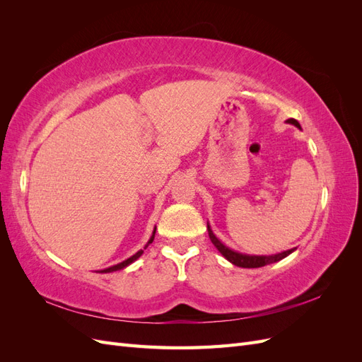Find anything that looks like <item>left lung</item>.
Wrapping results in <instances>:
<instances>
[{
  "instance_id": "8db88e82",
  "label": "left lung",
  "mask_w": 362,
  "mask_h": 362,
  "mask_svg": "<svg viewBox=\"0 0 362 362\" xmlns=\"http://www.w3.org/2000/svg\"><path fill=\"white\" fill-rule=\"evenodd\" d=\"M286 122H287V124H291V125H294V127H298L299 129H302V128H300V124H299L296 119H293V117H291V119H287ZM206 229H208V235H210L211 243L217 247V250L221 252V254H222L229 262H233V264L237 266V267L257 269V267L267 266V264H272V262H278V261H281L282 258L288 257V255L291 254V252L296 250V247H293V249L284 250V252H281V254H275V255H247V254H242V252H237V250H233V249H229L228 246H225V245L221 242V240H218V238L214 235L213 229H211V226H210V223H208V222H206Z\"/></svg>"
}]
</instances>
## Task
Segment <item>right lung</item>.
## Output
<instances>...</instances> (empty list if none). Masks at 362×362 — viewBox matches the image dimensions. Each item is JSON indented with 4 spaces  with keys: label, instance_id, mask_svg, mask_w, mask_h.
<instances>
[{
    "label": "right lung",
    "instance_id": "1",
    "mask_svg": "<svg viewBox=\"0 0 362 362\" xmlns=\"http://www.w3.org/2000/svg\"><path fill=\"white\" fill-rule=\"evenodd\" d=\"M154 237H156V228H154V233H152V235H151V238L148 240V243L145 245V247L144 249H140L139 252H136V254L133 255V257H129V258H127L125 261H122V262H119V264H116V266H112V267H107V269H104V270H100V273H112V272H116V270H122V269H125V267H128L131 262H134L137 258H140V255L144 254V250L152 243V240H154Z\"/></svg>",
    "mask_w": 362,
    "mask_h": 362
}]
</instances>
